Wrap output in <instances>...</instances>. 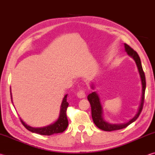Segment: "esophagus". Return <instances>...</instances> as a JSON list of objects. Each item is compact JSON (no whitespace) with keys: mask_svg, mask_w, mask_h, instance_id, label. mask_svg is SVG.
Masks as SVG:
<instances>
[{"mask_svg":"<svg viewBox=\"0 0 155 155\" xmlns=\"http://www.w3.org/2000/svg\"><path fill=\"white\" fill-rule=\"evenodd\" d=\"M85 96H86L85 92H84V90H81L77 93V97H78V98H80V99L84 98V97H85Z\"/></svg>","mask_w":155,"mask_h":155,"instance_id":"obj_1","label":"esophagus"}]
</instances>
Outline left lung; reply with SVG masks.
<instances>
[{
	"mask_svg": "<svg viewBox=\"0 0 155 155\" xmlns=\"http://www.w3.org/2000/svg\"><path fill=\"white\" fill-rule=\"evenodd\" d=\"M124 48H125V51L128 54V55L131 57L132 58L134 59L135 61L136 66H137L139 74H140V77L142 83V95L140 101V105L138 106V111L136 112V114L134 116V117L132 118L131 120H130L128 122L122 124H111L108 122H106L104 119V110H103V107L101 105V101H100V98L98 94L97 93L96 91H94L92 92L91 93H90L89 95L87 96V99L90 103L91 107V115L93 122L95 123L97 127H98L99 129L104 130V131L111 132L114 131V130H120L126 128V127L129 126L130 124L134 122L138 117V116H140L142 110V107H143L145 89H146V78H145L144 72L142 67L140 58L137 52L133 50L132 48H130L128 44H124ZM91 87L92 89H94V88L95 87V84L92 83L91 84Z\"/></svg>",
	"mask_w": 155,
	"mask_h": 155,
	"instance_id": "obj_1",
	"label": "left lung"
}]
</instances>
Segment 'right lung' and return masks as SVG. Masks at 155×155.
<instances>
[{
    "mask_svg": "<svg viewBox=\"0 0 155 155\" xmlns=\"http://www.w3.org/2000/svg\"><path fill=\"white\" fill-rule=\"evenodd\" d=\"M10 92H11V97L12 104H13V98H12L11 88H10ZM67 96H68V94H66V95H65L64 97L63 98L61 105H60V114H59L58 118V120L56 121V122H54L53 124H51L50 125L44 126V127L35 128V127H31L29 125H27V124L24 122L20 117L21 122H22L23 125L25 126V128L28 130L29 131L33 133H37V134H41V135L50 136L54 134H58V133L63 132L66 128H67L68 125V119H67V117H66V113L69 104L67 102V99H67Z\"/></svg>",
    "mask_w": 155,
    "mask_h": 155,
    "instance_id": "obj_1",
    "label": "right lung"
}]
</instances>
